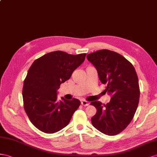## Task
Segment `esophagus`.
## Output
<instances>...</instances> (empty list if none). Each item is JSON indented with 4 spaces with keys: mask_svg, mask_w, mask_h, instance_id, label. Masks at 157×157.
Wrapping results in <instances>:
<instances>
[{
    "mask_svg": "<svg viewBox=\"0 0 157 157\" xmlns=\"http://www.w3.org/2000/svg\"><path fill=\"white\" fill-rule=\"evenodd\" d=\"M81 103H82V105L83 106H87V105H89V104H90L89 102L86 101V100H82Z\"/></svg>",
    "mask_w": 157,
    "mask_h": 157,
    "instance_id": "esophagus-1",
    "label": "esophagus"
}]
</instances>
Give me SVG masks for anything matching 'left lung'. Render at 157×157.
<instances>
[{"label": "left lung", "mask_w": 157, "mask_h": 157, "mask_svg": "<svg viewBox=\"0 0 157 157\" xmlns=\"http://www.w3.org/2000/svg\"><path fill=\"white\" fill-rule=\"evenodd\" d=\"M87 59L97 70L100 82L107 85L105 93L111 96L106 105L91 102L97 109L91 123L104 134L117 135L131 123L138 107L140 90L135 67L123 56L105 49L89 54Z\"/></svg>", "instance_id": "left-lung-1"}]
</instances>
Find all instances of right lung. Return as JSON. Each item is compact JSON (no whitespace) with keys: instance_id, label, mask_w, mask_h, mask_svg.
Returning a JSON list of instances; mask_svg holds the SVG:
<instances>
[{"instance_id":"obj_1","label":"right lung","mask_w":157,"mask_h":157,"mask_svg":"<svg viewBox=\"0 0 157 157\" xmlns=\"http://www.w3.org/2000/svg\"><path fill=\"white\" fill-rule=\"evenodd\" d=\"M86 56L85 53L72 55L55 51L32 64L24 82V108L32 123L40 131L54 133L70 123L81 102L75 98H62L58 101L57 91L84 62Z\"/></svg>"}]
</instances>
